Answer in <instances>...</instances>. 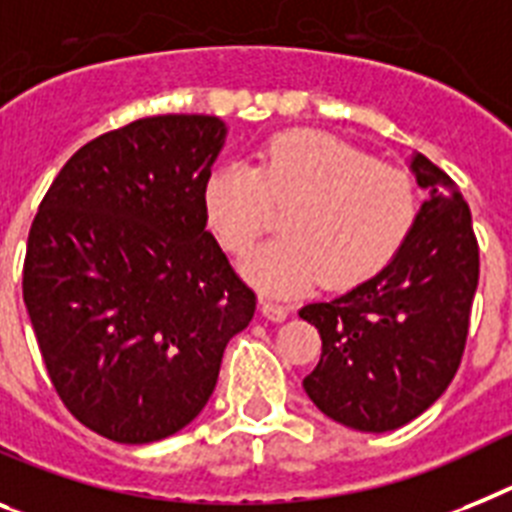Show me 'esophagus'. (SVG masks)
Here are the masks:
<instances>
[{
	"instance_id": "obj_1",
	"label": "esophagus",
	"mask_w": 512,
	"mask_h": 512,
	"mask_svg": "<svg viewBox=\"0 0 512 512\" xmlns=\"http://www.w3.org/2000/svg\"><path fill=\"white\" fill-rule=\"evenodd\" d=\"M260 312H263L268 320L281 322V320H286V315H289V307L281 302H276V299H268V296H263V299H260Z\"/></svg>"
}]
</instances>
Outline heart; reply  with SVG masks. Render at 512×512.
<instances>
[{"instance_id":"heart-1","label":"heart","mask_w":512,"mask_h":512,"mask_svg":"<svg viewBox=\"0 0 512 512\" xmlns=\"http://www.w3.org/2000/svg\"><path fill=\"white\" fill-rule=\"evenodd\" d=\"M218 244L244 255L283 210V236L244 260V276L270 294L325 281L351 289L377 276L409 242L419 197L411 176L336 137L291 132L270 140L255 166H223L203 190Z\"/></svg>"}]
</instances>
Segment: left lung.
Returning <instances> with one entry per match:
<instances>
[{"mask_svg": "<svg viewBox=\"0 0 512 512\" xmlns=\"http://www.w3.org/2000/svg\"><path fill=\"white\" fill-rule=\"evenodd\" d=\"M411 171L429 197L401 252L356 289L299 309L322 338L304 390L322 414L359 432H390L424 414L466 349L479 283L471 210L422 153Z\"/></svg>", "mask_w": 512, "mask_h": 512, "instance_id": "obj_1", "label": "left lung"}]
</instances>
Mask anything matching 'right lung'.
<instances>
[{
	"label": "right lung",
	"mask_w": 512,
	"mask_h": 512,
	"mask_svg": "<svg viewBox=\"0 0 512 512\" xmlns=\"http://www.w3.org/2000/svg\"><path fill=\"white\" fill-rule=\"evenodd\" d=\"M223 140L218 117L137 119L77 150L38 205L25 307L59 398L101 437L145 445L187 427L255 315L205 229Z\"/></svg>",
	"instance_id": "1"
}]
</instances>
